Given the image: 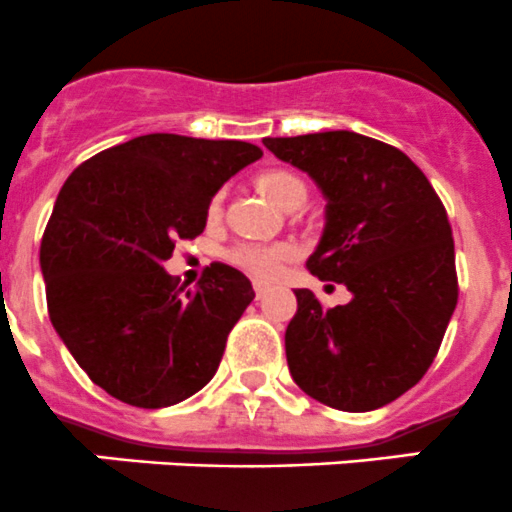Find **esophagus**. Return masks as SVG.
Masks as SVG:
<instances>
[{
    "instance_id": "1",
    "label": "esophagus",
    "mask_w": 512,
    "mask_h": 512,
    "mask_svg": "<svg viewBox=\"0 0 512 512\" xmlns=\"http://www.w3.org/2000/svg\"><path fill=\"white\" fill-rule=\"evenodd\" d=\"M254 291H256V298H263L268 293V283H263V281H256L254 283Z\"/></svg>"
}]
</instances>
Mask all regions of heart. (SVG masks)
<instances>
[{"label":"heart","mask_w":512,"mask_h":512,"mask_svg":"<svg viewBox=\"0 0 512 512\" xmlns=\"http://www.w3.org/2000/svg\"><path fill=\"white\" fill-rule=\"evenodd\" d=\"M256 186L268 201H273V204L281 206V209L291 204L293 199H298V196L306 199V184H303L296 174H291V171H283V169L263 171V174H258ZM221 204H224L221 194L211 196L209 206H206V219L219 221ZM229 258L236 263V266L249 271L251 276L263 278V281H271V278H276L278 273L286 268V263L291 261L293 249L286 244H276V246L241 244L231 251Z\"/></svg>","instance_id":"1"}]
</instances>
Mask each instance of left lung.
Segmentation results:
<instances>
[{
	"mask_svg": "<svg viewBox=\"0 0 512 512\" xmlns=\"http://www.w3.org/2000/svg\"><path fill=\"white\" fill-rule=\"evenodd\" d=\"M263 146L321 189L326 226L306 266L353 293L323 308L308 288L293 291L288 371L323 406L376 411L426 376L458 303L445 206L401 149L356 131L268 136Z\"/></svg>",
	"mask_w": 512,
	"mask_h": 512,
	"instance_id": "left-lung-1",
	"label": "left lung"
}]
</instances>
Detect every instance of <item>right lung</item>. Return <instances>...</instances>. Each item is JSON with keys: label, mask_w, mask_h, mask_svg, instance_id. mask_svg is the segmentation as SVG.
Instances as JSON below:
<instances>
[{"label": "right lung", "mask_w": 512, "mask_h": 512, "mask_svg": "<svg viewBox=\"0 0 512 512\" xmlns=\"http://www.w3.org/2000/svg\"><path fill=\"white\" fill-rule=\"evenodd\" d=\"M261 156L246 141L146 134L64 181L39 249L49 318L109 396L166 408L214 378L254 288L226 263L179 286L164 261L206 229L211 196Z\"/></svg>", "instance_id": "right-lung-1"}]
</instances>
